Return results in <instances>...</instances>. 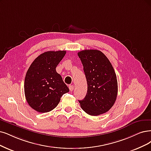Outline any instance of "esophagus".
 <instances>
[{
  "instance_id": "34e87169",
  "label": "esophagus",
  "mask_w": 151,
  "mask_h": 151,
  "mask_svg": "<svg viewBox=\"0 0 151 151\" xmlns=\"http://www.w3.org/2000/svg\"><path fill=\"white\" fill-rule=\"evenodd\" d=\"M69 89H70V91H73V90H74V86L73 85H70L69 86Z\"/></svg>"
}]
</instances>
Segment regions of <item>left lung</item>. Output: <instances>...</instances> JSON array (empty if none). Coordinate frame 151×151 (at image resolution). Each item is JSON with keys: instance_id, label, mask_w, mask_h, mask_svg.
Segmentation results:
<instances>
[{"instance_id": "left-lung-1", "label": "left lung", "mask_w": 151, "mask_h": 151, "mask_svg": "<svg viewBox=\"0 0 151 151\" xmlns=\"http://www.w3.org/2000/svg\"><path fill=\"white\" fill-rule=\"evenodd\" d=\"M78 55L88 85L85 98L78 101L81 108L91 116L106 113L114 104L118 94V81L112 65L99 50H82Z\"/></svg>"}]
</instances>
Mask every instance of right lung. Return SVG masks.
<instances>
[{"label": "right lung", "mask_w": 151, "mask_h": 151, "mask_svg": "<svg viewBox=\"0 0 151 151\" xmlns=\"http://www.w3.org/2000/svg\"><path fill=\"white\" fill-rule=\"evenodd\" d=\"M66 51H48L37 57L25 78V98L30 106L39 113H47L58 104L63 94L69 92L61 75L56 71Z\"/></svg>", "instance_id": "right-lung-1"}]
</instances>
